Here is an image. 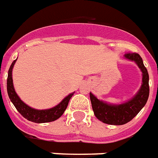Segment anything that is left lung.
Here are the masks:
<instances>
[{"mask_svg":"<svg viewBox=\"0 0 158 158\" xmlns=\"http://www.w3.org/2000/svg\"><path fill=\"white\" fill-rule=\"evenodd\" d=\"M124 57L131 61H134L142 72V83L136 94L127 102L120 104H112L98 99L96 96L90 93L94 114L98 119L108 125H122L131 121L146 105L149 97V75L140 55L136 53H127Z\"/></svg>","mask_w":158,"mask_h":158,"instance_id":"obj_1","label":"left lung"}]
</instances>
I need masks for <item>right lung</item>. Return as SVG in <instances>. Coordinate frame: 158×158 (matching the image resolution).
<instances>
[{
    "label": "right lung",
    "mask_w": 158,
    "mask_h": 158,
    "mask_svg": "<svg viewBox=\"0 0 158 158\" xmlns=\"http://www.w3.org/2000/svg\"><path fill=\"white\" fill-rule=\"evenodd\" d=\"M18 59H16L14 61L11 63V66L9 68L7 76V93L11 102L13 103L15 108L17 109L18 112L20 113L24 118H27L29 121L34 123H47V122L55 121L58 119L60 116L64 114L65 110L67 108L69 101L73 96L74 93H70L62 100L60 103L57 104L51 109H35L31 108L26 103H23L18 95L16 93L13 86V81H12V69L14 66L15 63Z\"/></svg>",
    "instance_id": "right-lung-1"
}]
</instances>
